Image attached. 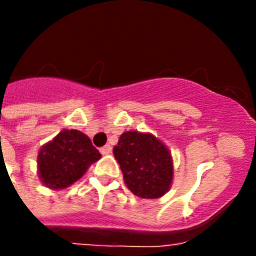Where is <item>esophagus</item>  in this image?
Instances as JSON below:
<instances>
[{"mask_svg":"<svg viewBox=\"0 0 256 256\" xmlns=\"http://www.w3.org/2000/svg\"><path fill=\"white\" fill-rule=\"evenodd\" d=\"M112 148L110 144H106V146H104V148H100V154H104V156H108V154H112Z\"/></svg>","mask_w":256,"mask_h":256,"instance_id":"1","label":"esophagus"}]
</instances>
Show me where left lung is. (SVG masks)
Masks as SVG:
<instances>
[{
  "mask_svg": "<svg viewBox=\"0 0 256 256\" xmlns=\"http://www.w3.org/2000/svg\"><path fill=\"white\" fill-rule=\"evenodd\" d=\"M112 152L126 186L134 195L156 199L170 190L174 178L172 156L168 146L156 136L124 132Z\"/></svg>",
  "mask_w": 256,
  "mask_h": 256,
  "instance_id": "obj_1",
  "label": "left lung"
}]
</instances>
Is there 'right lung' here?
<instances>
[{"mask_svg": "<svg viewBox=\"0 0 256 256\" xmlns=\"http://www.w3.org/2000/svg\"><path fill=\"white\" fill-rule=\"evenodd\" d=\"M100 158L86 134L65 128L40 148L38 178L52 190H62L77 182Z\"/></svg>", "mask_w": 256, "mask_h": 256, "instance_id": "add662e5", "label": "right lung"}]
</instances>
